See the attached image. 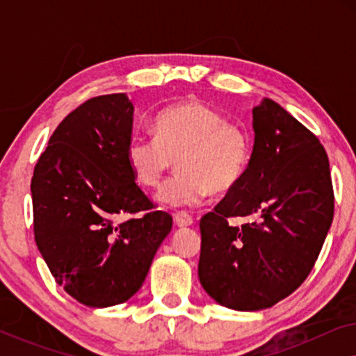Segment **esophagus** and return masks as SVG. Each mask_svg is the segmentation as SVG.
Returning <instances> with one entry per match:
<instances>
[{"label":"esophagus","mask_w":356,"mask_h":356,"mask_svg":"<svg viewBox=\"0 0 356 356\" xmlns=\"http://www.w3.org/2000/svg\"><path fill=\"white\" fill-rule=\"evenodd\" d=\"M175 222H177L178 227H189V225H193L194 218L189 212L181 211V212L175 213Z\"/></svg>","instance_id":"34e87169"}]
</instances>
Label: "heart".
<instances>
[{
  "instance_id": "1",
  "label": "heart",
  "mask_w": 356,
  "mask_h": 356,
  "mask_svg": "<svg viewBox=\"0 0 356 356\" xmlns=\"http://www.w3.org/2000/svg\"><path fill=\"white\" fill-rule=\"evenodd\" d=\"M154 129L155 136L134 134L129 139L126 160L144 188H159L178 160L179 173L159 193L165 206L191 207L212 191H232L250 168L254 145L250 131L201 102L162 110Z\"/></svg>"
}]
</instances>
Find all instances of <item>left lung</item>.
Returning <instances> with one entry per match:
<instances>
[{"mask_svg":"<svg viewBox=\"0 0 356 356\" xmlns=\"http://www.w3.org/2000/svg\"><path fill=\"white\" fill-rule=\"evenodd\" d=\"M254 147L236 188L206 213L197 274L217 303L270 308L306 280L334 218L329 159L319 139L274 100L252 110ZM232 216L252 222L241 227Z\"/></svg>","mask_w":356,"mask_h":356,"instance_id":"1","label":"left lung"}]
</instances>
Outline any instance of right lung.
I'll use <instances>...</instances> for the list:
<instances>
[{
	"label": "right lung",
	"mask_w": 356,
	"mask_h": 356,
	"mask_svg": "<svg viewBox=\"0 0 356 356\" xmlns=\"http://www.w3.org/2000/svg\"><path fill=\"white\" fill-rule=\"evenodd\" d=\"M133 113L126 94L89 99L58 124L33 168L38 251L56 284L90 308L129 300L172 230L126 160Z\"/></svg>",
	"instance_id": "1"
}]
</instances>
